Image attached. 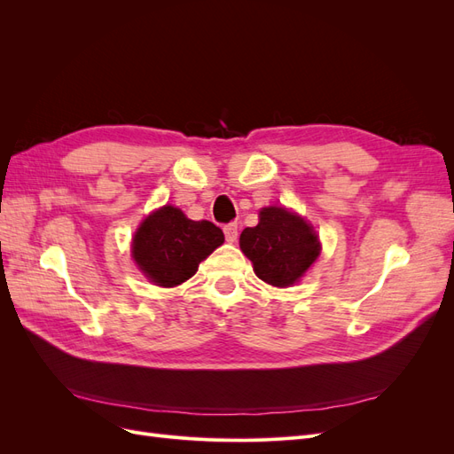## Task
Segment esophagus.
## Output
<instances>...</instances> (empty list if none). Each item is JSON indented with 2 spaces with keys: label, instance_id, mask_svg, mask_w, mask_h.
Here are the masks:
<instances>
[{
  "label": "esophagus",
  "instance_id": "esophagus-1",
  "mask_svg": "<svg viewBox=\"0 0 454 454\" xmlns=\"http://www.w3.org/2000/svg\"><path fill=\"white\" fill-rule=\"evenodd\" d=\"M223 232H225L227 242H235L237 237H239V225L237 223H227L223 227Z\"/></svg>",
  "mask_w": 454,
  "mask_h": 454
}]
</instances>
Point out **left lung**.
<instances>
[{
	"instance_id": "left-lung-1",
	"label": "left lung",
	"mask_w": 454,
	"mask_h": 454,
	"mask_svg": "<svg viewBox=\"0 0 454 454\" xmlns=\"http://www.w3.org/2000/svg\"><path fill=\"white\" fill-rule=\"evenodd\" d=\"M240 250L254 263L257 277L277 287H286L303 277L320 254V242L299 215L284 208H263L259 223L246 227Z\"/></svg>"
}]
</instances>
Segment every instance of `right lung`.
<instances>
[{
	"instance_id": "obj_1",
	"label": "right lung",
	"mask_w": 454,
	"mask_h": 454,
	"mask_svg": "<svg viewBox=\"0 0 454 454\" xmlns=\"http://www.w3.org/2000/svg\"><path fill=\"white\" fill-rule=\"evenodd\" d=\"M223 240V231L212 222H193L174 206H164L136 232L132 257L151 282L172 287L193 277L200 261Z\"/></svg>"
}]
</instances>
